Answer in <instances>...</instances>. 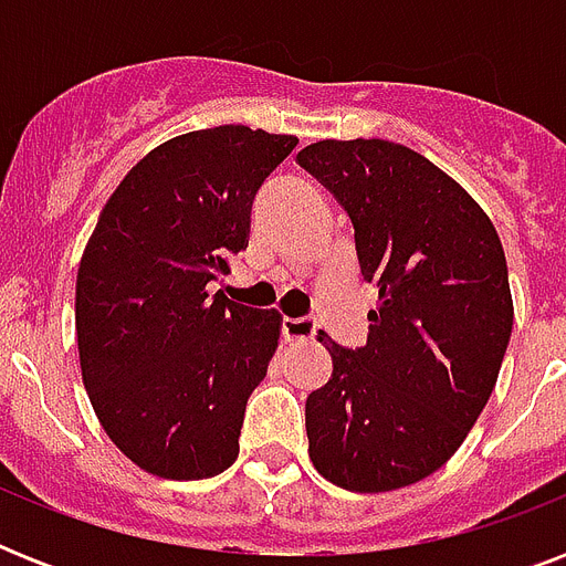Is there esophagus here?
<instances>
[{"mask_svg":"<svg viewBox=\"0 0 566 566\" xmlns=\"http://www.w3.org/2000/svg\"><path fill=\"white\" fill-rule=\"evenodd\" d=\"M317 328V319L311 317L284 319V335H287V340H314Z\"/></svg>","mask_w":566,"mask_h":566,"instance_id":"esophagus-1","label":"esophagus"}]
</instances>
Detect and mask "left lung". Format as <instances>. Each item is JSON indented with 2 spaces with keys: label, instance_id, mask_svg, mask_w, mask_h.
Here are the masks:
<instances>
[{
  "label": "left lung",
  "instance_id": "1",
  "mask_svg": "<svg viewBox=\"0 0 566 566\" xmlns=\"http://www.w3.org/2000/svg\"><path fill=\"white\" fill-rule=\"evenodd\" d=\"M296 161L344 205L378 287L367 346L319 332L332 378L305 402L308 455L344 491H396L447 464L491 399L514 326L505 252L473 196L408 146L319 140Z\"/></svg>",
  "mask_w": 566,
  "mask_h": 566
}]
</instances>
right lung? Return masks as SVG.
Wrapping results in <instances>:
<instances>
[{
    "label": "right lung",
    "instance_id": "right-lung-1",
    "mask_svg": "<svg viewBox=\"0 0 566 566\" xmlns=\"http://www.w3.org/2000/svg\"><path fill=\"white\" fill-rule=\"evenodd\" d=\"M296 144L249 126L172 137L128 170L84 247L82 381L105 434L146 473L196 482L238 458L282 314L208 296V284L247 249L258 188Z\"/></svg>",
    "mask_w": 566,
    "mask_h": 566
}]
</instances>
